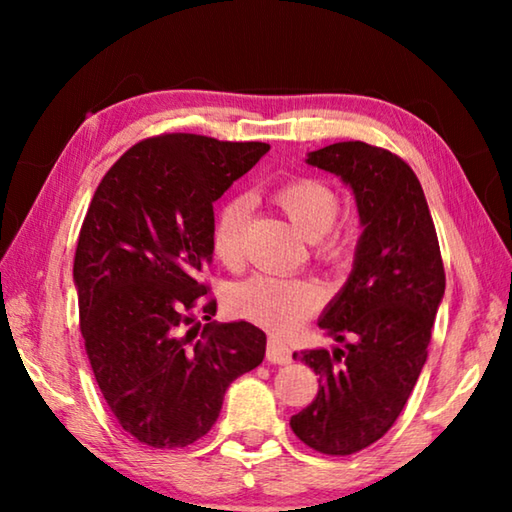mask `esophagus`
Returning <instances> with one entry per match:
<instances>
[{
	"instance_id": "34e87169",
	"label": "esophagus",
	"mask_w": 512,
	"mask_h": 512,
	"mask_svg": "<svg viewBox=\"0 0 512 512\" xmlns=\"http://www.w3.org/2000/svg\"><path fill=\"white\" fill-rule=\"evenodd\" d=\"M266 359L277 366H284V363H291V350L289 345H284L277 339H268L266 343Z\"/></svg>"
}]
</instances>
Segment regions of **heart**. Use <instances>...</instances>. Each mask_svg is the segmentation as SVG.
Returning a JSON list of instances; mask_svg holds the SVG:
<instances>
[{"mask_svg": "<svg viewBox=\"0 0 512 512\" xmlns=\"http://www.w3.org/2000/svg\"><path fill=\"white\" fill-rule=\"evenodd\" d=\"M273 203L287 214L302 237L311 241L318 262L341 266L350 259L352 241L348 230L336 225L341 201L332 187L314 178H291L271 192ZM248 201L230 196L212 219V253L221 264L235 268L244 259ZM230 311L271 332H289L323 305V291L302 277L253 275L230 291Z\"/></svg>", "mask_w": 512, "mask_h": 512, "instance_id": "b5f03b06", "label": "heart"}]
</instances>
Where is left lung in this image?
<instances>
[{
	"mask_svg": "<svg viewBox=\"0 0 512 512\" xmlns=\"http://www.w3.org/2000/svg\"><path fill=\"white\" fill-rule=\"evenodd\" d=\"M307 162L352 187L363 232L348 282L318 320L345 345L293 352L320 379L291 429L320 454L348 456L377 443L409 400L445 296V266L420 180L400 155L339 142Z\"/></svg>",
	"mask_w": 512,
	"mask_h": 512,
	"instance_id": "8db88e82",
	"label": "left lung"
}]
</instances>
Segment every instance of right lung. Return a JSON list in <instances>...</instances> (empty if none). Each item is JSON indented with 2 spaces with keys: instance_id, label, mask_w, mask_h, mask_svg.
Listing matches in <instances>:
<instances>
[{
  "instance_id": "1",
  "label": "right lung",
  "mask_w": 512,
  "mask_h": 512,
  "mask_svg": "<svg viewBox=\"0 0 512 512\" xmlns=\"http://www.w3.org/2000/svg\"><path fill=\"white\" fill-rule=\"evenodd\" d=\"M268 149L192 133L149 137L92 196L74 255L81 334L112 415L142 445L196 443L232 381L264 359L262 329L212 320L216 300L198 273L212 259L214 201Z\"/></svg>"
}]
</instances>
